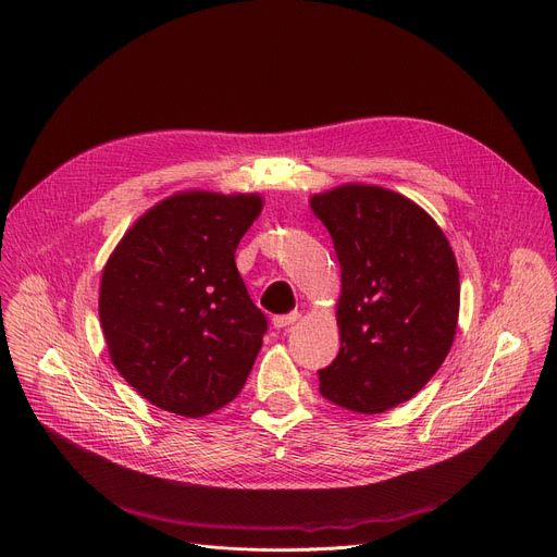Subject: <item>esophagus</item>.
Returning <instances> with one entry per match:
<instances>
[{"label":"esophagus","instance_id":"1","mask_svg":"<svg viewBox=\"0 0 557 557\" xmlns=\"http://www.w3.org/2000/svg\"><path fill=\"white\" fill-rule=\"evenodd\" d=\"M298 319H300V313H298V311L284 313V317H275V319H273V327H277V330H282V327H288V325H294Z\"/></svg>","mask_w":557,"mask_h":557}]
</instances>
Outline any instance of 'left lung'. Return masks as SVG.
<instances>
[{"instance_id": "1", "label": "left lung", "mask_w": 557, "mask_h": 557, "mask_svg": "<svg viewBox=\"0 0 557 557\" xmlns=\"http://www.w3.org/2000/svg\"><path fill=\"white\" fill-rule=\"evenodd\" d=\"M342 265V348L319 371L321 394L359 414L417 396L446 359L459 313V271L442 227L417 202L373 184L317 193Z\"/></svg>"}]
</instances>
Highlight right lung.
Instances as JSON below:
<instances>
[{"mask_svg":"<svg viewBox=\"0 0 557 557\" xmlns=\"http://www.w3.org/2000/svg\"><path fill=\"white\" fill-rule=\"evenodd\" d=\"M257 193L182 190L120 238L100 280V323L117 373L159 409L198 419L238 396L265 317L236 271Z\"/></svg>","mask_w":557,"mask_h":557,"instance_id":"add662e5","label":"right lung"}]
</instances>
